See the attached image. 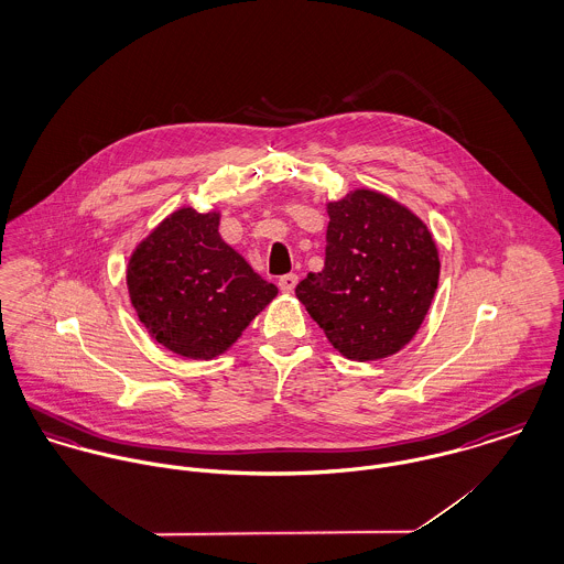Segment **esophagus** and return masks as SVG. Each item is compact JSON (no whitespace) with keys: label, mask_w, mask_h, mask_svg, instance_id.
Instances as JSON below:
<instances>
[{"label":"esophagus","mask_w":564,"mask_h":564,"mask_svg":"<svg viewBox=\"0 0 564 564\" xmlns=\"http://www.w3.org/2000/svg\"><path fill=\"white\" fill-rule=\"evenodd\" d=\"M296 283H299V276L296 274H283L281 279H279V288H281V292H294V288H296Z\"/></svg>","instance_id":"esophagus-1"}]
</instances>
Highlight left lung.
Instances as JSON below:
<instances>
[{
    "label": "left lung",
    "instance_id": "left-lung-1",
    "mask_svg": "<svg viewBox=\"0 0 564 564\" xmlns=\"http://www.w3.org/2000/svg\"><path fill=\"white\" fill-rule=\"evenodd\" d=\"M326 212L324 268L296 285V296L346 359L391 357L431 310L441 268L433 234L376 189H352Z\"/></svg>",
    "mask_w": 564,
    "mask_h": 564
}]
</instances>
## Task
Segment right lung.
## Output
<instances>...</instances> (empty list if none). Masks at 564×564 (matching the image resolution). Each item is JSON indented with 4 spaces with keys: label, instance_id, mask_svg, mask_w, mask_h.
Masks as SVG:
<instances>
[{
    "label": "right lung",
    "instance_id": "1",
    "mask_svg": "<svg viewBox=\"0 0 564 564\" xmlns=\"http://www.w3.org/2000/svg\"><path fill=\"white\" fill-rule=\"evenodd\" d=\"M220 214L182 207L129 257V301L149 335L186 359L229 350L272 299L276 285L218 234Z\"/></svg>",
    "mask_w": 564,
    "mask_h": 564
}]
</instances>
